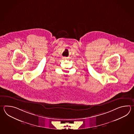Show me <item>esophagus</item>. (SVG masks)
Wrapping results in <instances>:
<instances>
[{
	"mask_svg": "<svg viewBox=\"0 0 134 134\" xmlns=\"http://www.w3.org/2000/svg\"><path fill=\"white\" fill-rule=\"evenodd\" d=\"M63 59H66V57H63Z\"/></svg>",
	"mask_w": 134,
	"mask_h": 134,
	"instance_id": "34e87169",
	"label": "esophagus"
}]
</instances>
